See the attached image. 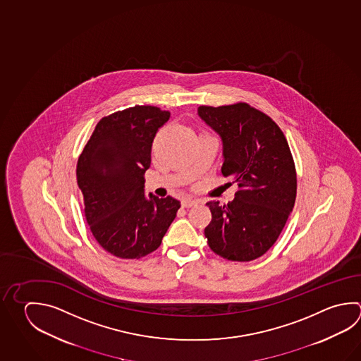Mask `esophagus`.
<instances>
[{
  "mask_svg": "<svg viewBox=\"0 0 361 361\" xmlns=\"http://www.w3.org/2000/svg\"><path fill=\"white\" fill-rule=\"evenodd\" d=\"M198 204V201L197 200H193V198H185V200H183L182 201V206L183 207H192V206H195V204Z\"/></svg>",
  "mask_w": 361,
  "mask_h": 361,
  "instance_id": "obj_1",
  "label": "esophagus"
}]
</instances>
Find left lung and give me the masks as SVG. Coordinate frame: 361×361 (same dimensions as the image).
Returning <instances> with one entry per match:
<instances>
[{"instance_id":"1","label":"left lung","mask_w":361,"mask_h":361,"mask_svg":"<svg viewBox=\"0 0 361 361\" xmlns=\"http://www.w3.org/2000/svg\"><path fill=\"white\" fill-rule=\"evenodd\" d=\"M198 116L221 137V173L238 184L229 204H206L212 219L204 235L225 259L253 261L275 244L295 204V164L288 141L267 114L247 103L201 105Z\"/></svg>"}]
</instances>
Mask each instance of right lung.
<instances>
[{
	"mask_svg": "<svg viewBox=\"0 0 361 361\" xmlns=\"http://www.w3.org/2000/svg\"><path fill=\"white\" fill-rule=\"evenodd\" d=\"M171 113L135 105L100 119L78 160L76 177L86 221L97 242L118 258L135 259L157 250L180 202L145 196L151 146Z\"/></svg>",
	"mask_w": 361,
	"mask_h": 361,
	"instance_id": "1",
	"label": "right lung"
}]
</instances>
